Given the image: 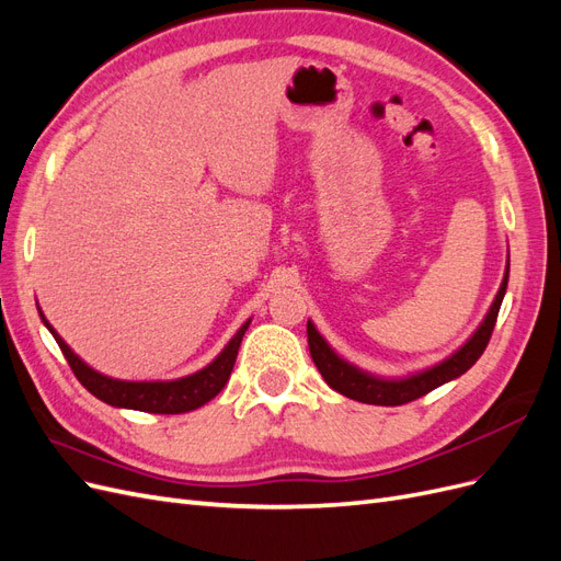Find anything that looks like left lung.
I'll use <instances>...</instances> for the list:
<instances>
[{
	"mask_svg": "<svg viewBox=\"0 0 561 561\" xmlns=\"http://www.w3.org/2000/svg\"><path fill=\"white\" fill-rule=\"evenodd\" d=\"M505 287H507V268H505L501 290H499L494 304H491V309H489L482 325L478 328V332L470 336V342L463 348H458L445 363L421 371V375H416V377L400 379V381H386V379L365 375V371L355 369L353 365L339 358V355L325 344V339H322L309 322L307 334H309L311 358L322 375V379H325L328 386L334 388L336 393H342L351 400L367 402V404H381V407L407 404V402L431 393V390H435L437 386H443L456 377L466 375V371L480 360V355L484 353L489 339H491V332H494Z\"/></svg>",
	"mask_w": 561,
	"mask_h": 561,
	"instance_id": "1",
	"label": "left lung"
}]
</instances>
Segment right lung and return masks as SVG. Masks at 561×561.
I'll list each match as a JSON object with an SVG mask.
<instances>
[{
    "instance_id": "1",
    "label": "right lung",
    "mask_w": 561,
    "mask_h": 561,
    "mask_svg": "<svg viewBox=\"0 0 561 561\" xmlns=\"http://www.w3.org/2000/svg\"><path fill=\"white\" fill-rule=\"evenodd\" d=\"M39 316L44 320V325L50 330V334H54V339L58 342L67 365L72 367L75 377L83 388L89 390V393H93L98 400H103L112 407H128V410L149 412V414H184L210 402L229 381L236 355H239V346L243 342V334L250 325L248 320L245 325L236 332V336L227 344V348L219 353L206 369L196 371L192 377H184L178 381H118L91 369L79 358V355H75L70 346L62 342L60 334L48 325V320L44 318L42 311Z\"/></svg>"
}]
</instances>
